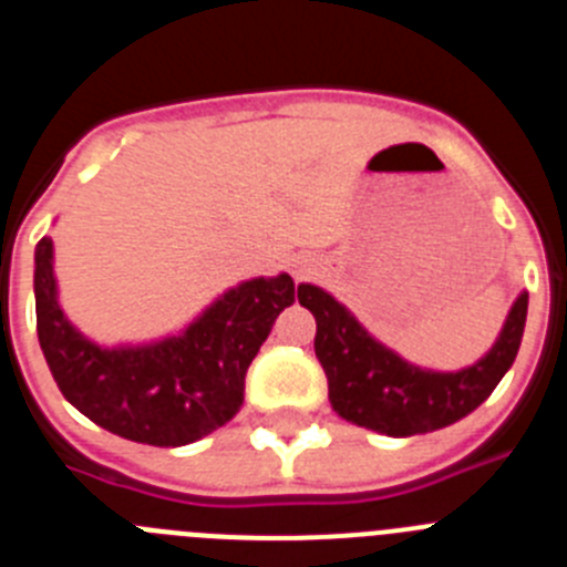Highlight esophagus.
<instances>
[{
  "label": "esophagus",
  "instance_id": "1",
  "mask_svg": "<svg viewBox=\"0 0 567 567\" xmlns=\"http://www.w3.org/2000/svg\"><path fill=\"white\" fill-rule=\"evenodd\" d=\"M307 272H309L307 264H303V260H295V264H292V275H295V278H303V275H307Z\"/></svg>",
  "mask_w": 567,
  "mask_h": 567
}]
</instances>
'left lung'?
<instances>
[{"label": "left lung", "mask_w": 567, "mask_h": 567, "mask_svg": "<svg viewBox=\"0 0 567 567\" xmlns=\"http://www.w3.org/2000/svg\"><path fill=\"white\" fill-rule=\"evenodd\" d=\"M300 307L315 315V354L329 380V403L343 420L389 437L437 432L471 414L497 389L523 343L528 292L508 309L499 338L477 363L434 372L392 352L327 289L298 287Z\"/></svg>", "instance_id": "left-lung-1"}]
</instances>
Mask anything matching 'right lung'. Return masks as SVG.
I'll use <instances>...</instances> for the list:
<instances>
[{
    "label": "right lung",
    "mask_w": 567,
    "mask_h": 567,
    "mask_svg": "<svg viewBox=\"0 0 567 567\" xmlns=\"http://www.w3.org/2000/svg\"><path fill=\"white\" fill-rule=\"evenodd\" d=\"M37 332L64 400L107 432L133 443L187 445L207 437L244 405V378L295 280H240L182 332L150 343L102 346L79 332L59 303L53 240L37 244Z\"/></svg>",
    "instance_id": "right-lung-1"
}]
</instances>
